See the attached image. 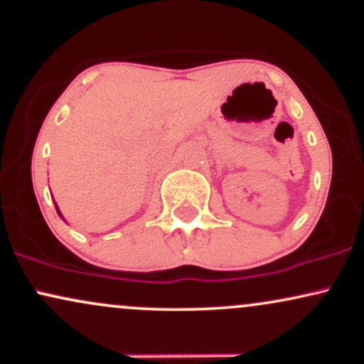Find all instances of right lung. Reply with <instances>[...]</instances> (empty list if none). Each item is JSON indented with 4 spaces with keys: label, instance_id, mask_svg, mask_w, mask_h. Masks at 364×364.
I'll return each instance as SVG.
<instances>
[{
    "label": "right lung",
    "instance_id": "1",
    "mask_svg": "<svg viewBox=\"0 0 364 364\" xmlns=\"http://www.w3.org/2000/svg\"><path fill=\"white\" fill-rule=\"evenodd\" d=\"M54 205H56V203H54ZM56 210H58V214H60V217H63L61 212H60V208H58V205H56Z\"/></svg>",
    "mask_w": 364,
    "mask_h": 364
}]
</instances>
